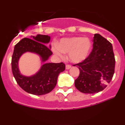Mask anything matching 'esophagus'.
Instances as JSON below:
<instances>
[{
	"instance_id": "1",
	"label": "esophagus",
	"mask_w": 125,
	"mask_h": 125,
	"mask_svg": "<svg viewBox=\"0 0 125 125\" xmlns=\"http://www.w3.org/2000/svg\"><path fill=\"white\" fill-rule=\"evenodd\" d=\"M71 68V66L70 64H66V69H69Z\"/></svg>"
}]
</instances>
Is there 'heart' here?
Listing matches in <instances>:
<instances>
[{"instance_id": "heart-1", "label": "heart", "mask_w": 125, "mask_h": 125, "mask_svg": "<svg viewBox=\"0 0 125 125\" xmlns=\"http://www.w3.org/2000/svg\"><path fill=\"white\" fill-rule=\"evenodd\" d=\"M91 48L90 40L87 38L74 37L62 39L58 47L54 46L53 52L63 58V53H69V59L73 63H80L87 58Z\"/></svg>"}]
</instances>
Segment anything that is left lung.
Here are the masks:
<instances>
[{
  "mask_svg": "<svg viewBox=\"0 0 125 125\" xmlns=\"http://www.w3.org/2000/svg\"><path fill=\"white\" fill-rule=\"evenodd\" d=\"M115 59L112 43L99 34H94L92 51L77 66L80 74L74 84L80 92L94 94L107 87L115 72Z\"/></svg>",
  "mask_w": 125,
  "mask_h": 125,
  "instance_id": "left-lung-1",
  "label": "left lung"
}]
</instances>
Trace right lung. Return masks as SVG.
Wrapping results in <instances>:
<instances>
[{
    "label": "right lung",
    "mask_w": 125,
    "mask_h": 125,
    "mask_svg": "<svg viewBox=\"0 0 125 125\" xmlns=\"http://www.w3.org/2000/svg\"><path fill=\"white\" fill-rule=\"evenodd\" d=\"M31 37V39H22L15 45L11 58L12 73L19 86L27 93L37 95H44L50 93L56 86L59 74L65 70V64L62 62L48 63L43 64L40 70L32 76L25 77L21 74L18 62L22 53L34 52L40 55L42 62L47 61L52 54L50 48L45 45L50 41L49 36L38 34Z\"/></svg>",
    "instance_id": "1"
}]
</instances>
